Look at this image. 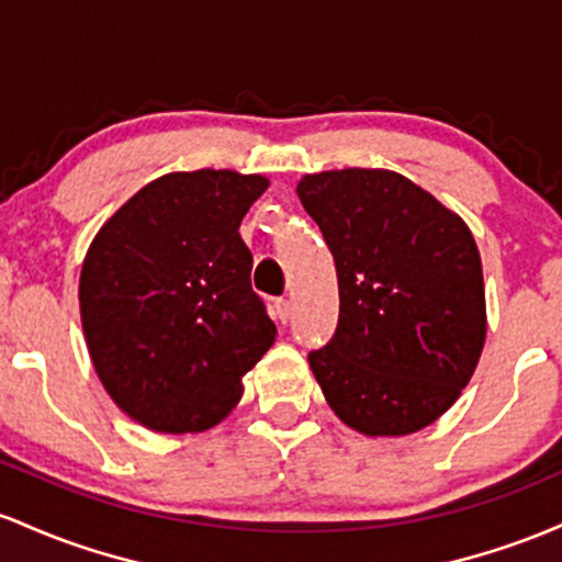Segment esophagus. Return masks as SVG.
Returning <instances> with one entry per match:
<instances>
[{
  "label": "esophagus",
  "instance_id": "esophagus-1",
  "mask_svg": "<svg viewBox=\"0 0 562 562\" xmlns=\"http://www.w3.org/2000/svg\"><path fill=\"white\" fill-rule=\"evenodd\" d=\"M273 315L281 321V324H286V321L292 318V302L283 300V297L276 300L273 302Z\"/></svg>",
  "mask_w": 562,
  "mask_h": 562
}]
</instances>
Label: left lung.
Wrapping results in <instances>:
<instances>
[{
	"mask_svg": "<svg viewBox=\"0 0 562 562\" xmlns=\"http://www.w3.org/2000/svg\"><path fill=\"white\" fill-rule=\"evenodd\" d=\"M297 196L337 265V331L307 356L326 403L369 438L432 425L485 345L483 265L468 223L390 169L305 175Z\"/></svg>",
	"mask_w": 562,
	"mask_h": 562,
	"instance_id": "obj_1",
	"label": "left lung"
}]
</instances>
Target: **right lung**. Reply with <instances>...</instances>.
Here are the masks:
<instances>
[{
  "mask_svg": "<svg viewBox=\"0 0 562 562\" xmlns=\"http://www.w3.org/2000/svg\"><path fill=\"white\" fill-rule=\"evenodd\" d=\"M270 186L233 169L169 172L94 233L79 276L105 393L154 432H204L236 408L276 324L251 292L244 214Z\"/></svg>",
  "mask_w": 562,
  "mask_h": 562,
  "instance_id": "right-lung-1",
  "label": "right lung"
}]
</instances>
